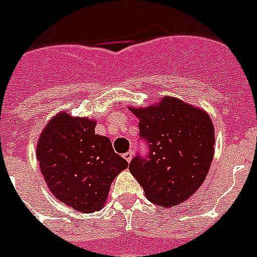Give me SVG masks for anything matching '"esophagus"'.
Returning <instances> with one entry per match:
<instances>
[{"label": "esophagus", "mask_w": 257, "mask_h": 257, "mask_svg": "<svg viewBox=\"0 0 257 257\" xmlns=\"http://www.w3.org/2000/svg\"><path fill=\"white\" fill-rule=\"evenodd\" d=\"M124 158H125V161L128 162H131L132 161V158H133V152H132V151H129V152H126V153H124V156H123Z\"/></svg>", "instance_id": "1"}]
</instances>
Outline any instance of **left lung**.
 <instances>
[{"instance_id":"obj_1","label":"left lung","mask_w":257,"mask_h":257,"mask_svg":"<svg viewBox=\"0 0 257 257\" xmlns=\"http://www.w3.org/2000/svg\"><path fill=\"white\" fill-rule=\"evenodd\" d=\"M150 143L148 158H133L129 171L153 204L174 208L204 183L214 155V125L204 109L165 96L150 106H128Z\"/></svg>"}]
</instances>
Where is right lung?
<instances>
[{
	"instance_id": "obj_1",
	"label": "right lung",
	"mask_w": 257,
	"mask_h": 257,
	"mask_svg": "<svg viewBox=\"0 0 257 257\" xmlns=\"http://www.w3.org/2000/svg\"><path fill=\"white\" fill-rule=\"evenodd\" d=\"M95 119L61 111L48 121L37 145L50 193L80 213L101 209L114 179L128 167L109 138L95 134Z\"/></svg>"
}]
</instances>
